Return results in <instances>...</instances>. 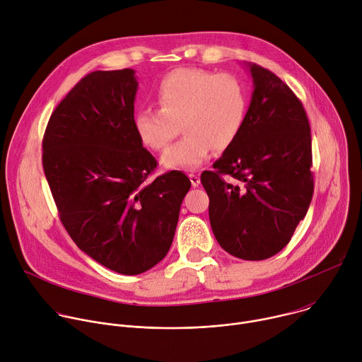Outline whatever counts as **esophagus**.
<instances>
[{"instance_id":"obj_1","label":"esophagus","mask_w":362,"mask_h":362,"mask_svg":"<svg viewBox=\"0 0 362 362\" xmlns=\"http://www.w3.org/2000/svg\"><path fill=\"white\" fill-rule=\"evenodd\" d=\"M189 179H190L193 187H197V186H199V183H200L199 175H196V173H189Z\"/></svg>"}]
</instances>
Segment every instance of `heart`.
Listing matches in <instances>:
<instances>
[{"label": "heart", "mask_w": 362, "mask_h": 362, "mask_svg": "<svg viewBox=\"0 0 362 362\" xmlns=\"http://www.w3.org/2000/svg\"><path fill=\"white\" fill-rule=\"evenodd\" d=\"M159 109H140L133 117L139 140L148 148L163 150L179 133L185 137L162 156L166 169H196L211 156L230 147L245 123L247 93L232 74L200 69H177L156 88Z\"/></svg>", "instance_id": "b5f03b06"}]
</instances>
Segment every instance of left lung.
Wrapping results in <instances>:
<instances>
[{
  "label": "left lung",
  "instance_id": "obj_1",
  "mask_svg": "<svg viewBox=\"0 0 362 362\" xmlns=\"http://www.w3.org/2000/svg\"><path fill=\"white\" fill-rule=\"evenodd\" d=\"M246 67L253 93L240 134L200 182L219 245L240 259L262 261L288 245L313 200L311 127L300 100L278 76ZM223 174L238 182H226Z\"/></svg>",
  "mask_w": 362,
  "mask_h": 362
}]
</instances>
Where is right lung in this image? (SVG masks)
Returning <instances> with one entry per match:
<instances>
[{
  "mask_svg": "<svg viewBox=\"0 0 362 362\" xmlns=\"http://www.w3.org/2000/svg\"><path fill=\"white\" fill-rule=\"evenodd\" d=\"M134 70L93 71L51 115L42 168L66 230L103 267L139 275L168 255L189 177L158 162L134 126Z\"/></svg>",
  "mask_w": 362,
  "mask_h": 362,
  "instance_id": "1",
  "label": "right lung"
}]
</instances>
